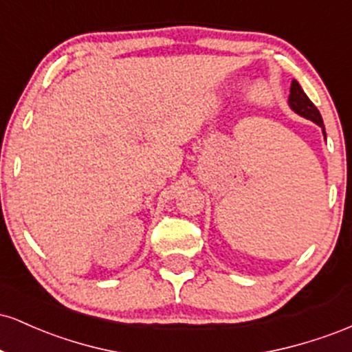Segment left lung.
<instances>
[{
    "instance_id": "8db88e82",
    "label": "left lung",
    "mask_w": 352,
    "mask_h": 352,
    "mask_svg": "<svg viewBox=\"0 0 352 352\" xmlns=\"http://www.w3.org/2000/svg\"><path fill=\"white\" fill-rule=\"evenodd\" d=\"M288 106L292 107V111L296 112L298 116L305 117V119L311 120V122L318 124L319 127L322 129V135L326 139V131H324V124H322V117L319 114L318 107L311 102L308 96L305 94L300 82L296 79L292 80V89H289V98H288Z\"/></svg>"
}]
</instances>
